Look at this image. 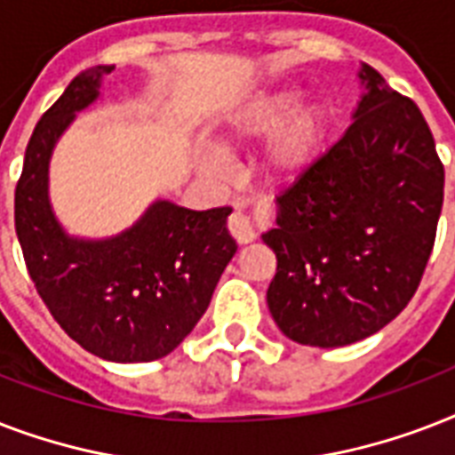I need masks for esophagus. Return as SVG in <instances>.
<instances>
[{"label": "esophagus", "instance_id": "obj_1", "mask_svg": "<svg viewBox=\"0 0 455 455\" xmlns=\"http://www.w3.org/2000/svg\"><path fill=\"white\" fill-rule=\"evenodd\" d=\"M269 220H271V207L267 205V203L257 205L252 217L241 212V210H234L231 217H228V231H231V235H234L238 243H250V241H255V235H257L255 228L267 224Z\"/></svg>", "mask_w": 455, "mask_h": 455}]
</instances>
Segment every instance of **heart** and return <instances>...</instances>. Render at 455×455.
<instances>
[{
    "instance_id": "obj_1",
    "label": "heart",
    "mask_w": 455,
    "mask_h": 455,
    "mask_svg": "<svg viewBox=\"0 0 455 455\" xmlns=\"http://www.w3.org/2000/svg\"><path fill=\"white\" fill-rule=\"evenodd\" d=\"M304 92L285 84L255 96L228 117V139L257 141L274 134L264 153V170L278 184H295L309 174L331 141L332 106L323 99L302 103Z\"/></svg>"
}]
</instances>
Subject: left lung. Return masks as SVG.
Here are the masks:
<instances>
[{"label":"left lung","mask_w":455,"mask_h":455,"mask_svg":"<svg viewBox=\"0 0 455 455\" xmlns=\"http://www.w3.org/2000/svg\"><path fill=\"white\" fill-rule=\"evenodd\" d=\"M354 123L276 198L267 304L299 345L345 347L373 335L416 295L444 203V164L423 113L371 66Z\"/></svg>","instance_id":"obj_1"}]
</instances>
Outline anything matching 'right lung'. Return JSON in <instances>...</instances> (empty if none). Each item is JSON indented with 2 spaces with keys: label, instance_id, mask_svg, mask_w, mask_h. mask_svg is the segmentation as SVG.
<instances>
[{
  "label": "right lung",
  "instance_id": "obj_1",
  "mask_svg": "<svg viewBox=\"0 0 455 455\" xmlns=\"http://www.w3.org/2000/svg\"><path fill=\"white\" fill-rule=\"evenodd\" d=\"M116 66L82 70L46 110L25 148L16 184V234L39 298L87 352L117 363L163 359L193 331L235 255L231 207L186 210L153 203L116 238L80 241L49 205V160L75 113L99 99Z\"/></svg>",
  "mask_w": 455,
  "mask_h": 455
}]
</instances>
